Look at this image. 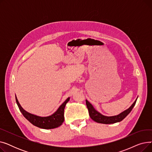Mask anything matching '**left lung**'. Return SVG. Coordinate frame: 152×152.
Returning a JSON list of instances; mask_svg holds the SVG:
<instances>
[{"label":"left lung","mask_w":152,"mask_h":152,"mask_svg":"<svg viewBox=\"0 0 152 152\" xmlns=\"http://www.w3.org/2000/svg\"><path fill=\"white\" fill-rule=\"evenodd\" d=\"M136 101L137 99L135 100V102L133 103V104L128 109L124 111L123 112H122L119 115L113 116H106L101 115L94 108L92 105L87 100H86V103L87 110H88L89 111V116L94 121L103 124H113L117 122L121 121L123 119H124L127 116V115H128V114H129L133 107L135 105Z\"/></svg>","instance_id":"1"}]
</instances>
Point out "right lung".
<instances>
[{
    "instance_id": "obj_1",
    "label": "right lung",
    "mask_w": 152,
    "mask_h": 152,
    "mask_svg": "<svg viewBox=\"0 0 152 152\" xmlns=\"http://www.w3.org/2000/svg\"><path fill=\"white\" fill-rule=\"evenodd\" d=\"M69 100V97H68L64 102L58 108L57 111L51 116L47 117H40L31 114L25 110H24L20 105L17 98L16 97V102H17L18 108L23 115L34 126L45 129L56 128V127H58L62 124L64 121V119H65V118H64V110H65V105Z\"/></svg>"
}]
</instances>
